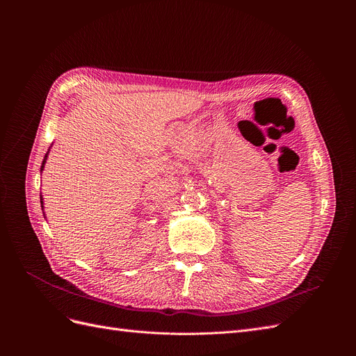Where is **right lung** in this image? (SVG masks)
I'll list each match as a JSON object with an SVG mask.
<instances>
[{"instance_id":"obj_1","label":"right lung","mask_w":356,"mask_h":356,"mask_svg":"<svg viewBox=\"0 0 356 356\" xmlns=\"http://www.w3.org/2000/svg\"><path fill=\"white\" fill-rule=\"evenodd\" d=\"M47 154H49V152L46 153L44 159H43V163H42V168H40V172H43V168H44V164H46V160H47ZM40 202H42V208H43V197H42V195H40Z\"/></svg>"}]
</instances>
